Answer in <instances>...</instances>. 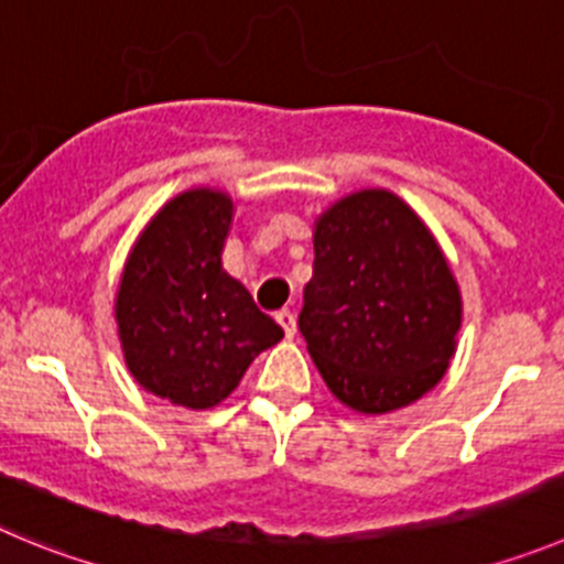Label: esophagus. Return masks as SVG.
<instances>
[{
	"mask_svg": "<svg viewBox=\"0 0 564 564\" xmlns=\"http://www.w3.org/2000/svg\"><path fill=\"white\" fill-rule=\"evenodd\" d=\"M275 319H278V325L283 328V334L294 336V330H297V319H294V314L289 312V308H281V312L275 314Z\"/></svg>",
	"mask_w": 564,
	"mask_h": 564,
	"instance_id": "esophagus-1",
	"label": "esophagus"
}]
</instances>
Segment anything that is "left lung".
<instances>
[{"instance_id":"1","label":"left lung","mask_w":564,"mask_h":564,"mask_svg":"<svg viewBox=\"0 0 564 564\" xmlns=\"http://www.w3.org/2000/svg\"><path fill=\"white\" fill-rule=\"evenodd\" d=\"M297 325L336 401L387 414L442 381L462 292L417 210L389 188H361L314 223V275Z\"/></svg>"}]
</instances>
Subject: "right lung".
Wrapping results in <instances>:
<instances>
[{"mask_svg": "<svg viewBox=\"0 0 564 564\" xmlns=\"http://www.w3.org/2000/svg\"><path fill=\"white\" fill-rule=\"evenodd\" d=\"M234 199L186 188L133 241L113 300L130 376L163 401L210 409L239 387L261 350L283 339L223 267Z\"/></svg>", "mask_w": 564, "mask_h": 564, "instance_id": "1", "label": "right lung"}]
</instances>
